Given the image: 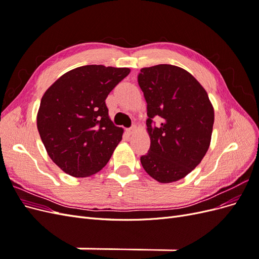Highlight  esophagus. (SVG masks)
<instances>
[{
	"instance_id": "obj_1",
	"label": "esophagus",
	"mask_w": 259,
	"mask_h": 259,
	"mask_svg": "<svg viewBox=\"0 0 259 259\" xmlns=\"http://www.w3.org/2000/svg\"><path fill=\"white\" fill-rule=\"evenodd\" d=\"M137 131V127L136 126H132L131 128H127L126 130V132H127V134H130V135H132V134H134V133Z\"/></svg>"
}]
</instances>
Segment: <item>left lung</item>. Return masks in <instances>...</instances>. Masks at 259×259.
<instances>
[{
    "label": "left lung",
    "mask_w": 259,
    "mask_h": 259,
    "mask_svg": "<svg viewBox=\"0 0 259 259\" xmlns=\"http://www.w3.org/2000/svg\"><path fill=\"white\" fill-rule=\"evenodd\" d=\"M138 84L147 101L148 153L140 162L161 184L186 177L206 154L214 124V108L204 88L185 69L171 65L143 68ZM154 116L162 122L152 125Z\"/></svg>",
    "instance_id": "obj_1"
}]
</instances>
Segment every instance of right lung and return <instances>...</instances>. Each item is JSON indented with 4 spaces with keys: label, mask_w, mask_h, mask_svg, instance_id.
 I'll return each instance as SVG.
<instances>
[{
    "label": "right lung",
    "mask_w": 259,
    "mask_h": 259,
    "mask_svg": "<svg viewBox=\"0 0 259 259\" xmlns=\"http://www.w3.org/2000/svg\"><path fill=\"white\" fill-rule=\"evenodd\" d=\"M128 68L89 65L70 70L46 90L36 115L50 158L65 173L90 177L103 169L122 140L105 100Z\"/></svg>",
    "instance_id": "add662e5"
}]
</instances>
